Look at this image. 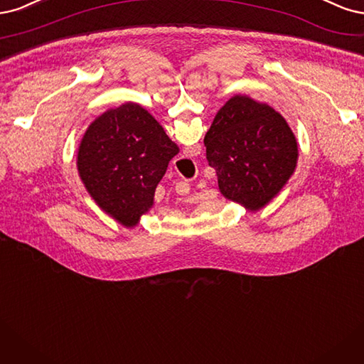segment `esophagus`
Masks as SVG:
<instances>
[{"label": "esophagus", "instance_id": "obj_1", "mask_svg": "<svg viewBox=\"0 0 364 364\" xmlns=\"http://www.w3.org/2000/svg\"><path fill=\"white\" fill-rule=\"evenodd\" d=\"M187 149H191V152H193L192 156H196V154H199V146H192V148H187ZM187 186V184H186Z\"/></svg>", "mask_w": 364, "mask_h": 364}]
</instances>
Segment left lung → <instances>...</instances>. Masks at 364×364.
<instances>
[{
  "label": "left lung",
  "mask_w": 364,
  "mask_h": 364,
  "mask_svg": "<svg viewBox=\"0 0 364 364\" xmlns=\"http://www.w3.org/2000/svg\"><path fill=\"white\" fill-rule=\"evenodd\" d=\"M204 145L220 193L250 212L272 201L298 161L296 139L286 119L246 95H234L222 105Z\"/></svg>",
  "instance_id": "8db88e82"
}]
</instances>
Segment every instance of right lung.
<instances>
[{"label":"right lung","instance_id":"obj_1","mask_svg":"<svg viewBox=\"0 0 364 364\" xmlns=\"http://www.w3.org/2000/svg\"><path fill=\"white\" fill-rule=\"evenodd\" d=\"M178 154L163 127L139 104L102 113L81 139L77 168L95 203L127 228L154 204V192Z\"/></svg>","mask_w":364,"mask_h":364}]
</instances>
